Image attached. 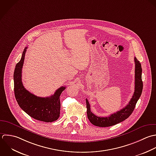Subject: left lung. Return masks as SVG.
<instances>
[{
	"label": "left lung",
	"instance_id": "8db88e82",
	"mask_svg": "<svg viewBox=\"0 0 156 156\" xmlns=\"http://www.w3.org/2000/svg\"><path fill=\"white\" fill-rule=\"evenodd\" d=\"M135 90L133 97L129 103L123 109L116 113L111 114L109 117H100L94 115L90 111V104L86 101L87 118L92 124L99 127H109L118 124L128 119L133 113L136 103L141 96L143 90V82L142 80V69L139 61L135 57Z\"/></svg>",
	"mask_w": 156,
	"mask_h": 156
}]
</instances>
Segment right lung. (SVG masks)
Instances as JSON below:
<instances>
[{"mask_svg":"<svg viewBox=\"0 0 156 156\" xmlns=\"http://www.w3.org/2000/svg\"><path fill=\"white\" fill-rule=\"evenodd\" d=\"M27 47L22 53L20 61L16 64L14 72V90L16 100L20 108L31 117L44 122H52L59 117L60 95L66 87L58 89L49 97L34 95L25 89L22 82V69Z\"/></svg>","mask_w":156,"mask_h":156,"instance_id":"obj_1","label":"right lung"}]
</instances>
